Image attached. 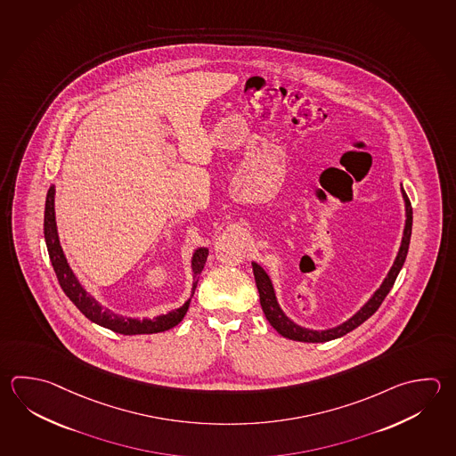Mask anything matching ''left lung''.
Wrapping results in <instances>:
<instances>
[{
    "label": "left lung",
    "instance_id": "1",
    "mask_svg": "<svg viewBox=\"0 0 456 456\" xmlns=\"http://www.w3.org/2000/svg\"><path fill=\"white\" fill-rule=\"evenodd\" d=\"M402 195L404 200V211H406V221H404L403 237H402V245L398 249L394 265L390 267L388 274L382 285L379 287L374 295L370 297V300L362 305L358 313H354L352 318L348 321L342 322L340 326L332 327V329H326V330H313V329H306V327L298 326L295 324L292 319L285 316L284 311L281 310L277 298H275L274 287L266 274V271L259 266L258 263H251L253 266V274H255V281H256V287L259 292V303L261 308L265 311L269 324L274 327L275 330L284 336L285 338L290 340H297V342H310V344H319V342H329L334 340L338 337H344L345 334L352 332L353 329L361 326L366 319H370L379 306L382 305V301L387 297V293L390 292V289L395 284L396 275L400 273V269L403 267L404 259L408 255V248H410V239H411V227H412V208L410 203V198L406 195L403 187H402Z\"/></svg>",
    "mask_w": 456,
    "mask_h": 456
}]
</instances>
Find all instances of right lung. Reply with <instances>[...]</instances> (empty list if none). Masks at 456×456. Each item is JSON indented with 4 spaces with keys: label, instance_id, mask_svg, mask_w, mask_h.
<instances>
[{
    "label": "right lung",
    "instance_id": "add662e5",
    "mask_svg": "<svg viewBox=\"0 0 456 456\" xmlns=\"http://www.w3.org/2000/svg\"><path fill=\"white\" fill-rule=\"evenodd\" d=\"M45 241L48 255L52 259L53 269L60 281L61 289L69 297V300L82 311L86 318L90 319L98 326L106 327L112 332H118L122 336H138V334H156L169 330L181 322L183 316L189 311V300L182 305L181 308L172 310L167 314H161L153 319L124 318L116 313L103 308L98 301L88 295L86 289L80 285L77 277L72 273L68 259L64 256V251L61 248L60 237H58V227H56V216H54V185L50 187L46 193V203H45ZM208 258V248H198L191 258V269H193V292L197 289L200 273L203 271Z\"/></svg>",
    "mask_w": 456,
    "mask_h": 456
}]
</instances>
